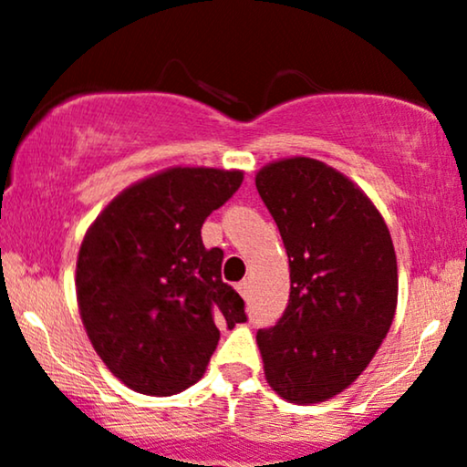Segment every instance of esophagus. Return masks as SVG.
Returning <instances> with one entry per match:
<instances>
[{
  "mask_svg": "<svg viewBox=\"0 0 467 467\" xmlns=\"http://www.w3.org/2000/svg\"><path fill=\"white\" fill-rule=\"evenodd\" d=\"M237 289H239V294L244 296V300H248V297H250V280H241V283L237 285Z\"/></svg>",
  "mask_w": 467,
  "mask_h": 467,
  "instance_id": "obj_1",
  "label": "esophagus"
}]
</instances>
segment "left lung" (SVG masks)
I'll list each match as a JSON object with an SVG mask.
<instances>
[{"instance_id":"left-lung-1","label":"left lung","mask_w":467,"mask_h":467,"mask_svg":"<svg viewBox=\"0 0 467 467\" xmlns=\"http://www.w3.org/2000/svg\"><path fill=\"white\" fill-rule=\"evenodd\" d=\"M256 189L289 256V302L256 333L265 379L285 400L324 402L368 368L398 302L396 252L380 213L324 162L287 159Z\"/></svg>"}]
</instances>
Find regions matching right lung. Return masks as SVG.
<instances>
[{
  "mask_svg": "<svg viewBox=\"0 0 467 467\" xmlns=\"http://www.w3.org/2000/svg\"><path fill=\"white\" fill-rule=\"evenodd\" d=\"M241 182V171L173 167L117 195L82 241L84 328L139 394L171 396L198 383L219 326L248 319L244 297L222 280L223 252L202 244V223Z\"/></svg>",
  "mask_w": 467,
  "mask_h": 467,
  "instance_id": "obj_1",
  "label": "right lung"
}]
</instances>
